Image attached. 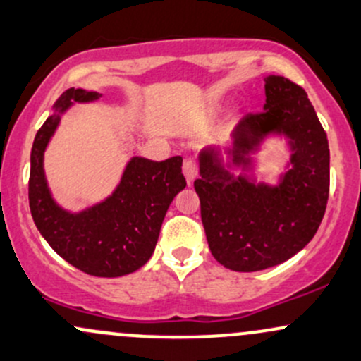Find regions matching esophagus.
Wrapping results in <instances>:
<instances>
[{
	"label": "esophagus",
	"instance_id": "esophagus-1",
	"mask_svg": "<svg viewBox=\"0 0 361 361\" xmlns=\"http://www.w3.org/2000/svg\"><path fill=\"white\" fill-rule=\"evenodd\" d=\"M182 172H184L185 180L191 184V182L195 180L197 176V164L195 160H189L188 158V160H184V165H182Z\"/></svg>",
	"mask_w": 361,
	"mask_h": 361
}]
</instances>
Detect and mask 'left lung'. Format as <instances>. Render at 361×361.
<instances>
[{
  "label": "left lung",
  "mask_w": 361,
  "mask_h": 361,
  "mask_svg": "<svg viewBox=\"0 0 361 361\" xmlns=\"http://www.w3.org/2000/svg\"><path fill=\"white\" fill-rule=\"evenodd\" d=\"M265 96L263 110L247 114L239 123L232 161L250 165L246 154L258 139L284 130L294 153L281 185L234 179L216 149L201 153V177L195 180L212 255L235 272L265 270L294 257L317 234L327 208V134L305 89L286 77L270 75Z\"/></svg>",
  "instance_id": "obj_1"
}]
</instances>
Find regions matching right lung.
Instances as JSON below:
<instances>
[{
    "instance_id": "right-lung-1",
    "label": "right lung",
    "mask_w": 361,
    "mask_h": 361,
    "mask_svg": "<svg viewBox=\"0 0 361 361\" xmlns=\"http://www.w3.org/2000/svg\"><path fill=\"white\" fill-rule=\"evenodd\" d=\"M96 98V92L71 87L55 108L63 111L72 102ZM58 122V114L46 118L30 151L29 207L37 231L61 258L89 275L120 277L135 272L153 255L169 204L185 188L182 157L164 161L133 158L114 196L71 215L51 200L42 170V153Z\"/></svg>"
}]
</instances>
